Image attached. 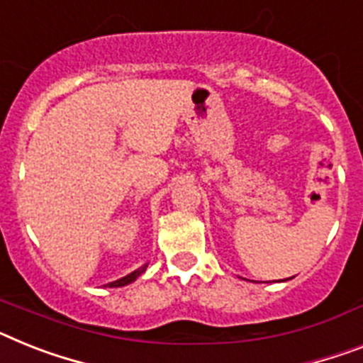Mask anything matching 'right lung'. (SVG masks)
<instances>
[{
	"mask_svg": "<svg viewBox=\"0 0 363 363\" xmlns=\"http://www.w3.org/2000/svg\"><path fill=\"white\" fill-rule=\"evenodd\" d=\"M145 269H147V264L140 267V269H136V271H133V273H129V275L123 277V279H118V280H114V282H108V288H121V286L130 284V282H135V280L138 279V277L142 275V273H144Z\"/></svg>",
	"mask_w": 363,
	"mask_h": 363,
	"instance_id": "add662e5",
	"label": "right lung"
}]
</instances>
